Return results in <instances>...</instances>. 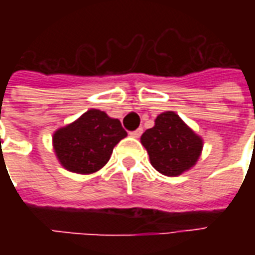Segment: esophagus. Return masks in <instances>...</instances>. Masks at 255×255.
Instances as JSON below:
<instances>
[{"mask_svg": "<svg viewBox=\"0 0 255 255\" xmlns=\"http://www.w3.org/2000/svg\"><path fill=\"white\" fill-rule=\"evenodd\" d=\"M142 133H143V128H138V129L132 131V132H131V135H132L133 138H139V136H140Z\"/></svg>", "mask_w": 255, "mask_h": 255, "instance_id": "1", "label": "esophagus"}]
</instances>
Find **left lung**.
<instances>
[{
	"label": "left lung",
	"instance_id": "left-lung-1",
	"mask_svg": "<svg viewBox=\"0 0 255 255\" xmlns=\"http://www.w3.org/2000/svg\"><path fill=\"white\" fill-rule=\"evenodd\" d=\"M140 142L147 150L150 162L165 176H179L197 164L202 151L201 136L188 127L175 112H164L146 129Z\"/></svg>",
	"mask_w": 255,
	"mask_h": 255
}]
</instances>
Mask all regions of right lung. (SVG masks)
<instances>
[{
  "label": "right lung",
  "instance_id": "right-lung-1",
  "mask_svg": "<svg viewBox=\"0 0 255 255\" xmlns=\"http://www.w3.org/2000/svg\"><path fill=\"white\" fill-rule=\"evenodd\" d=\"M126 136L120 120L112 119L105 112L90 109L53 133V149L65 169L90 175L105 165L113 147Z\"/></svg>",
  "mask_w": 255,
  "mask_h": 255
}]
</instances>
